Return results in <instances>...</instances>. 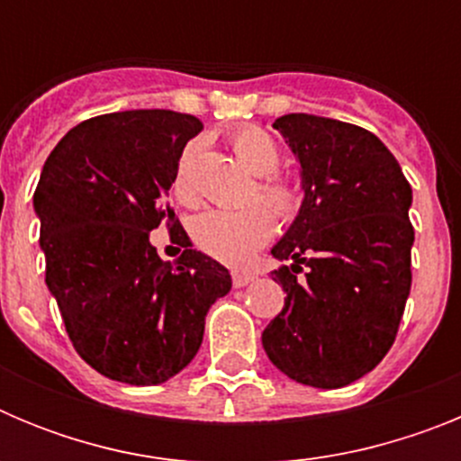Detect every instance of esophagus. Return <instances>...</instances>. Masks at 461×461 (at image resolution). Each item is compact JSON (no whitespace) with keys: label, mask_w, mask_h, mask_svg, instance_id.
<instances>
[{"label":"esophagus","mask_w":461,"mask_h":461,"mask_svg":"<svg viewBox=\"0 0 461 461\" xmlns=\"http://www.w3.org/2000/svg\"><path fill=\"white\" fill-rule=\"evenodd\" d=\"M254 279H256V276L251 275V272H240V270L233 272V286L235 288H244L247 284H251Z\"/></svg>","instance_id":"34e87169"}]
</instances>
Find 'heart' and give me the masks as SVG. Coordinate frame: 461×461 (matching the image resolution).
Listing matches in <instances>:
<instances>
[{
	"label": "heart",
	"mask_w": 461,
	"mask_h": 461,
	"mask_svg": "<svg viewBox=\"0 0 461 461\" xmlns=\"http://www.w3.org/2000/svg\"><path fill=\"white\" fill-rule=\"evenodd\" d=\"M233 152L240 158V164L249 170L256 182V198L275 214L281 221H291L300 212L303 195L291 182L276 177L279 168V148L276 142L260 131L256 126L240 129L233 136ZM198 145H189L185 149L175 175V191L182 201H194V185H191V161L195 157ZM272 217L265 207L244 205L240 210H207L194 219L191 235L194 242L201 247L205 254L223 260L228 266H242L254 256L258 247L270 240L272 235Z\"/></svg>",
	"instance_id": "obj_1"
}]
</instances>
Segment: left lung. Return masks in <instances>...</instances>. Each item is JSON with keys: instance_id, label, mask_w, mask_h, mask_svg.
<instances>
[{"instance_id": "1", "label": "left lung", "mask_w": 461, "mask_h": 461, "mask_svg": "<svg viewBox=\"0 0 461 461\" xmlns=\"http://www.w3.org/2000/svg\"><path fill=\"white\" fill-rule=\"evenodd\" d=\"M300 164L303 205L272 247L286 300L263 330L279 372L335 390L390 351L411 293L413 191L385 145L362 126L291 113L272 124ZM304 277H297L302 266Z\"/></svg>"}]
</instances>
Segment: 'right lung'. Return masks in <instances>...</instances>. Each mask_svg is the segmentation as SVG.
Instances as JSON below:
<instances>
[{"label": "right lung", "mask_w": 461, "mask_h": 461, "mask_svg": "<svg viewBox=\"0 0 461 461\" xmlns=\"http://www.w3.org/2000/svg\"><path fill=\"white\" fill-rule=\"evenodd\" d=\"M201 129L198 117L173 110L92 117L41 170L34 212L46 286L73 348L113 381L158 385L180 374L201 348L210 307L233 286L203 251L164 263L149 242L166 217L175 226L166 198Z\"/></svg>", "instance_id": "1"}]
</instances>
